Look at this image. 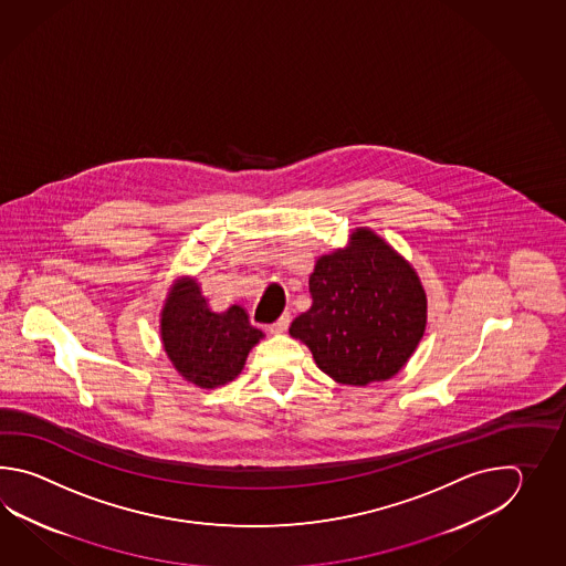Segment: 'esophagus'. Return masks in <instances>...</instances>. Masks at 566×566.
<instances>
[{"label": "esophagus", "instance_id": "34e87169", "mask_svg": "<svg viewBox=\"0 0 566 566\" xmlns=\"http://www.w3.org/2000/svg\"><path fill=\"white\" fill-rule=\"evenodd\" d=\"M289 322H291V315H289V313H283V315L279 317L277 322L269 325L266 329H269V334H283V332L289 327Z\"/></svg>", "mask_w": 566, "mask_h": 566}]
</instances>
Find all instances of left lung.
Instances as JSON below:
<instances>
[{"mask_svg": "<svg viewBox=\"0 0 566 566\" xmlns=\"http://www.w3.org/2000/svg\"><path fill=\"white\" fill-rule=\"evenodd\" d=\"M312 307L289 334L339 385L382 382L402 370L427 327V293L409 261L360 227L322 254L310 275Z\"/></svg>", "mask_w": 566, "mask_h": 566, "instance_id": "8db88e82", "label": "left lung"}]
</instances>
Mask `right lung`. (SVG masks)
<instances>
[{"label":"right lung","instance_id":"right-lung-1","mask_svg":"<svg viewBox=\"0 0 566 566\" xmlns=\"http://www.w3.org/2000/svg\"><path fill=\"white\" fill-rule=\"evenodd\" d=\"M159 334L174 368L198 388L229 385L242 373L249 352L265 337L241 305L212 312L193 277L176 279L169 287Z\"/></svg>","mask_w":566,"mask_h":566}]
</instances>
